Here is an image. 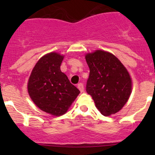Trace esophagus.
Segmentation results:
<instances>
[{
	"label": "esophagus",
	"mask_w": 155,
	"mask_h": 155,
	"mask_svg": "<svg viewBox=\"0 0 155 155\" xmlns=\"http://www.w3.org/2000/svg\"><path fill=\"white\" fill-rule=\"evenodd\" d=\"M77 87H78V88L79 89V91H80L81 92H84V85H83V84H82V83L78 84Z\"/></svg>",
	"instance_id": "34e87169"
}]
</instances>
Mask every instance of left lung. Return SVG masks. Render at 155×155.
I'll return each instance as SVG.
<instances>
[{"instance_id": "8db88e82", "label": "left lung", "mask_w": 155, "mask_h": 155, "mask_svg": "<svg viewBox=\"0 0 155 155\" xmlns=\"http://www.w3.org/2000/svg\"><path fill=\"white\" fill-rule=\"evenodd\" d=\"M90 69L86 91L105 116L119 112L132 92V79L127 68L113 54L95 50L85 54Z\"/></svg>"}]
</instances>
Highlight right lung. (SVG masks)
Returning a JSON list of instances; mask_svg holds the SVG:
<instances>
[{
    "label": "right lung",
    "instance_id": "add662e5",
    "mask_svg": "<svg viewBox=\"0 0 155 155\" xmlns=\"http://www.w3.org/2000/svg\"><path fill=\"white\" fill-rule=\"evenodd\" d=\"M64 55L55 51L39 59L28 82V92L36 106L54 116L66 113L80 91L61 70Z\"/></svg>",
    "mask_w": 155,
    "mask_h": 155
}]
</instances>
